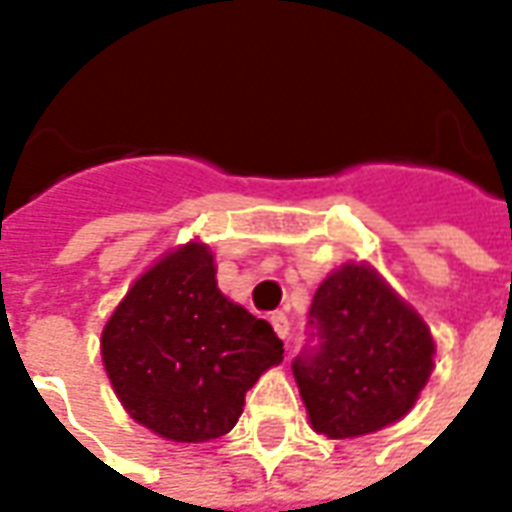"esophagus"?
<instances>
[{"instance_id": "34e87169", "label": "esophagus", "mask_w": 512, "mask_h": 512, "mask_svg": "<svg viewBox=\"0 0 512 512\" xmlns=\"http://www.w3.org/2000/svg\"><path fill=\"white\" fill-rule=\"evenodd\" d=\"M271 326H274L277 337L288 340V337H290V321H288V315H285V312H277V315H271Z\"/></svg>"}]
</instances>
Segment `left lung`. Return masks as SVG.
<instances>
[{
	"label": "left lung",
	"instance_id": "1",
	"mask_svg": "<svg viewBox=\"0 0 512 512\" xmlns=\"http://www.w3.org/2000/svg\"><path fill=\"white\" fill-rule=\"evenodd\" d=\"M315 345L293 359L312 428L354 439L406 417L433 370L430 329L362 263H345L315 290Z\"/></svg>",
	"mask_w": 512,
	"mask_h": 512
}]
</instances>
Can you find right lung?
<instances>
[{
  "label": "right lung",
  "instance_id": "1",
  "mask_svg": "<svg viewBox=\"0 0 512 512\" xmlns=\"http://www.w3.org/2000/svg\"><path fill=\"white\" fill-rule=\"evenodd\" d=\"M106 376L131 417L161 439L211 441L246 392L282 362V340L216 288L211 249L191 241L147 268L101 334Z\"/></svg>",
  "mask_w": 512,
  "mask_h": 512
}]
</instances>
